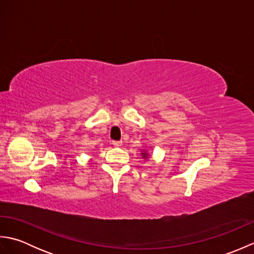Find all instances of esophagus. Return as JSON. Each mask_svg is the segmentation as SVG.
<instances>
[{
	"instance_id": "1",
	"label": "esophagus",
	"mask_w": 254,
	"mask_h": 254,
	"mask_svg": "<svg viewBox=\"0 0 254 254\" xmlns=\"http://www.w3.org/2000/svg\"><path fill=\"white\" fill-rule=\"evenodd\" d=\"M112 145H113V146H115V147H120L121 145H122V141H113V142H112Z\"/></svg>"
}]
</instances>
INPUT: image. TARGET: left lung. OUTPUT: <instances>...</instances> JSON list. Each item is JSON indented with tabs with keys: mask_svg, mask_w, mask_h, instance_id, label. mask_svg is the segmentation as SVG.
Listing matches in <instances>:
<instances>
[{
	"mask_svg": "<svg viewBox=\"0 0 254 254\" xmlns=\"http://www.w3.org/2000/svg\"><path fill=\"white\" fill-rule=\"evenodd\" d=\"M142 156H143V158L145 159V158L148 157V154L146 152H144V153H142Z\"/></svg>",
	"mask_w": 254,
	"mask_h": 254,
	"instance_id": "obj_1",
	"label": "left lung"
}]
</instances>
